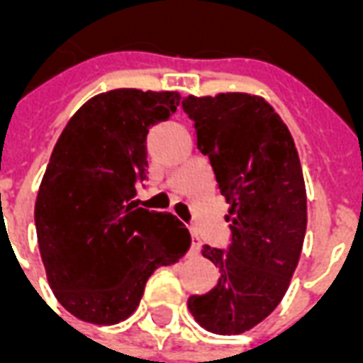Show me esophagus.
Here are the masks:
<instances>
[{
  "mask_svg": "<svg viewBox=\"0 0 363 363\" xmlns=\"http://www.w3.org/2000/svg\"><path fill=\"white\" fill-rule=\"evenodd\" d=\"M200 252V241L196 239V235L192 233V245H190V255H198Z\"/></svg>",
  "mask_w": 363,
  "mask_h": 363,
  "instance_id": "obj_1",
  "label": "esophagus"
}]
</instances>
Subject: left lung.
<instances>
[{"mask_svg": "<svg viewBox=\"0 0 363 363\" xmlns=\"http://www.w3.org/2000/svg\"><path fill=\"white\" fill-rule=\"evenodd\" d=\"M182 111L194 122L198 150L210 157L231 229L225 251L202 249L220 280L204 296H190L189 311L210 333L241 335L278 307L301 255V163L288 126L262 96L189 95Z\"/></svg>", "mask_w": 363, "mask_h": 363, "instance_id": "8db88e82", "label": "left lung"}]
</instances>
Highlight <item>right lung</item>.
I'll list each match as a JSON object with an SVG mask.
<instances>
[{"instance_id": "right-lung-1", "label": "right lung", "mask_w": 363, "mask_h": 363, "mask_svg": "<svg viewBox=\"0 0 363 363\" xmlns=\"http://www.w3.org/2000/svg\"><path fill=\"white\" fill-rule=\"evenodd\" d=\"M179 103L177 91L101 93L54 145L36 196V237L52 291L77 319H128L153 270L189 251L181 220L132 202L147 179V132Z\"/></svg>"}]
</instances>
